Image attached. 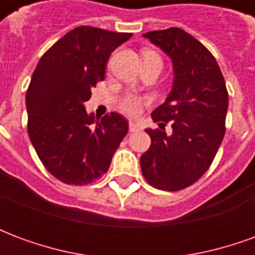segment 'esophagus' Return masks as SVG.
I'll return each mask as SVG.
<instances>
[{"mask_svg": "<svg viewBox=\"0 0 255 255\" xmlns=\"http://www.w3.org/2000/svg\"><path fill=\"white\" fill-rule=\"evenodd\" d=\"M139 129V124L135 122H129V131L131 132H135V131H138Z\"/></svg>", "mask_w": 255, "mask_h": 255, "instance_id": "esophagus-1", "label": "esophagus"}]
</instances>
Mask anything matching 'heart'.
<instances>
[{"label": "heart", "mask_w": 255, "mask_h": 255, "mask_svg": "<svg viewBox=\"0 0 255 255\" xmlns=\"http://www.w3.org/2000/svg\"><path fill=\"white\" fill-rule=\"evenodd\" d=\"M146 56H155V57L160 58V56L155 52H151V50H144L143 57ZM150 102V100L147 97H140L138 94H133V93H128L122 98L120 101V109H122L123 113H126L128 116H138L139 113L142 112L144 105H147Z\"/></svg>", "instance_id": "1"}]
</instances>
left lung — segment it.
I'll return each instance as SVG.
<instances>
[{"label":"left lung","instance_id":"obj_1","mask_svg":"<svg viewBox=\"0 0 255 255\" xmlns=\"http://www.w3.org/2000/svg\"><path fill=\"white\" fill-rule=\"evenodd\" d=\"M173 63V87L166 101L151 113L160 129H146L151 138L140 157L150 186L179 191L197 182L212 165L225 133L228 91L213 54L182 28L143 34ZM172 132L166 135L165 126Z\"/></svg>","mask_w":255,"mask_h":255}]
</instances>
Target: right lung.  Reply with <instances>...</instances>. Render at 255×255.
<instances>
[{"label":"right lung","instance_id":"obj_1","mask_svg":"<svg viewBox=\"0 0 255 255\" xmlns=\"http://www.w3.org/2000/svg\"><path fill=\"white\" fill-rule=\"evenodd\" d=\"M132 36L80 25L58 39L39 60L25 95L28 136L43 166L60 182L84 186L111 166L128 132L116 112L95 122L84 102L105 79L112 52Z\"/></svg>","mask_w":255,"mask_h":255}]
</instances>
